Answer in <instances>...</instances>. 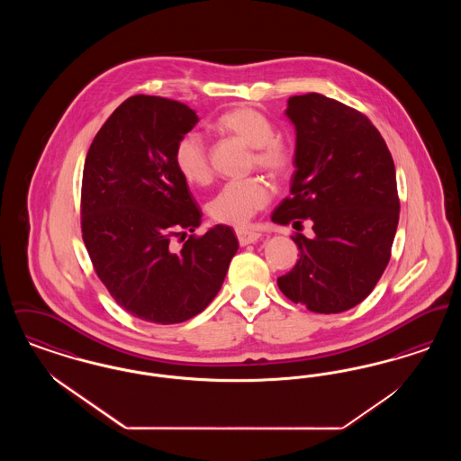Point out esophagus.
Wrapping results in <instances>:
<instances>
[{
	"label": "esophagus",
	"mask_w": 461,
	"mask_h": 461,
	"mask_svg": "<svg viewBox=\"0 0 461 461\" xmlns=\"http://www.w3.org/2000/svg\"><path fill=\"white\" fill-rule=\"evenodd\" d=\"M237 239L240 241V245H249V243H256L261 239V233L247 230V228H237Z\"/></svg>",
	"instance_id": "esophagus-1"
}]
</instances>
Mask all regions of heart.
<instances>
[{"instance_id":"obj_1","label":"heart","mask_w":461,"mask_h":461,"mask_svg":"<svg viewBox=\"0 0 461 461\" xmlns=\"http://www.w3.org/2000/svg\"><path fill=\"white\" fill-rule=\"evenodd\" d=\"M216 130L237 136L252 147V164L273 177L285 176L292 167V152L275 136V126L261 110L240 105L222 112ZM175 166L185 181L205 185L211 179L207 145L197 131L185 132L175 147ZM271 200L269 185L259 176L228 181L209 203L211 218L224 224H245Z\"/></svg>"}]
</instances>
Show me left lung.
I'll use <instances>...</instances> for the list:
<instances>
[{
  "instance_id": "left-lung-1",
  "label": "left lung",
  "mask_w": 461,
  "mask_h": 461,
  "mask_svg": "<svg viewBox=\"0 0 461 461\" xmlns=\"http://www.w3.org/2000/svg\"><path fill=\"white\" fill-rule=\"evenodd\" d=\"M285 113L295 126V173L271 220H311L314 237H292L301 258L278 286L312 312H342L372 294L391 259L399 221L394 160L372 121L333 98L290 96Z\"/></svg>"
}]
</instances>
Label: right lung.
I'll use <instances>...</instances> for the list:
<instances>
[{
	"label": "right lung",
	"instance_id": "1",
	"mask_svg": "<svg viewBox=\"0 0 461 461\" xmlns=\"http://www.w3.org/2000/svg\"><path fill=\"white\" fill-rule=\"evenodd\" d=\"M195 110L134 95L89 147L81 188V231L110 295L134 318L173 325L212 303L239 240L230 226H200L202 211L175 166V147L197 124Z\"/></svg>",
	"mask_w": 461,
	"mask_h": 461
}]
</instances>
